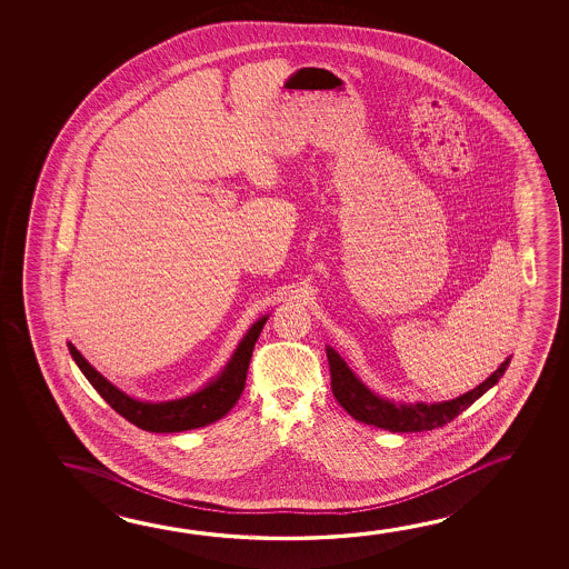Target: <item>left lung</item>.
Segmentation results:
<instances>
[{
    "label": "left lung",
    "mask_w": 569,
    "mask_h": 569,
    "mask_svg": "<svg viewBox=\"0 0 569 569\" xmlns=\"http://www.w3.org/2000/svg\"><path fill=\"white\" fill-rule=\"evenodd\" d=\"M326 351L331 371V391L336 395L337 402L359 422L391 432H422L445 427L450 420L457 419L458 415L468 409L476 399H480L488 389H492L493 385L502 379L512 359L508 357L486 381L452 401L401 402L385 399L371 391L351 371V367L345 363V359H341V355L337 353L333 347L327 345Z\"/></svg>",
    "instance_id": "1"
}]
</instances>
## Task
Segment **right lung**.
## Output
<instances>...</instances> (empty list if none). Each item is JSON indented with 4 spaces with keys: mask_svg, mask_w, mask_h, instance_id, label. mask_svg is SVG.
I'll return each mask as SVG.
<instances>
[{
    "mask_svg": "<svg viewBox=\"0 0 569 569\" xmlns=\"http://www.w3.org/2000/svg\"><path fill=\"white\" fill-rule=\"evenodd\" d=\"M268 317L270 316H261L246 331L230 361L220 373L216 375L214 379L206 382L200 391L174 401L150 402L134 399L99 373L93 365L77 351L76 345L67 343V347L77 367L87 377V381L93 385L94 391L99 392L121 417L149 432H182V430L200 429L206 425H212L228 415L238 402L246 385L253 345L258 341Z\"/></svg>",
    "mask_w": 569,
    "mask_h": 569,
    "instance_id": "obj_1",
    "label": "right lung"
}]
</instances>
